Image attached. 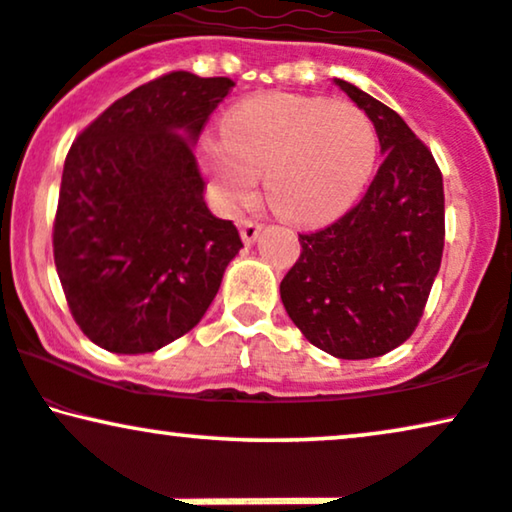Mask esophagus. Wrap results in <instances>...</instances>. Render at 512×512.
<instances>
[{"mask_svg": "<svg viewBox=\"0 0 512 512\" xmlns=\"http://www.w3.org/2000/svg\"><path fill=\"white\" fill-rule=\"evenodd\" d=\"M240 235L244 244L256 242V237L261 235V223L251 221V218H244V221H240Z\"/></svg>", "mask_w": 512, "mask_h": 512, "instance_id": "obj_1", "label": "esophagus"}]
</instances>
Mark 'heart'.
Masks as SVG:
<instances>
[{
	"label": "heart",
	"mask_w": 512,
	"mask_h": 512,
	"mask_svg": "<svg viewBox=\"0 0 512 512\" xmlns=\"http://www.w3.org/2000/svg\"><path fill=\"white\" fill-rule=\"evenodd\" d=\"M378 138L367 112L345 101L303 94H261L223 122V145L202 157L218 195L244 207L265 174L270 207L291 223L313 225L355 202L376 162Z\"/></svg>",
	"instance_id": "b5f03b06"
}]
</instances>
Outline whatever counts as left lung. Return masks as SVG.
I'll return each mask as SVG.
<instances>
[{
	"mask_svg": "<svg viewBox=\"0 0 512 512\" xmlns=\"http://www.w3.org/2000/svg\"><path fill=\"white\" fill-rule=\"evenodd\" d=\"M374 122L383 164L336 223L298 235L280 284L291 322L341 360L386 355L414 334L444 249V188L435 157L407 122L355 84L334 79Z\"/></svg>",
	"mask_w": 512,
	"mask_h": 512,
	"instance_id": "8db88e82",
	"label": "left lung"
}]
</instances>
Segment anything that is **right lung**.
<instances>
[{"label": "right lung", "mask_w": 512, "mask_h": 512, "mask_svg": "<svg viewBox=\"0 0 512 512\" xmlns=\"http://www.w3.org/2000/svg\"><path fill=\"white\" fill-rule=\"evenodd\" d=\"M228 77L169 72L98 115L65 157L53 261L96 345L155 353L195 327L242 249L204 202L195 143Z\"/></svg>", "instance_id": "right-lung-1"}]
</instances>
